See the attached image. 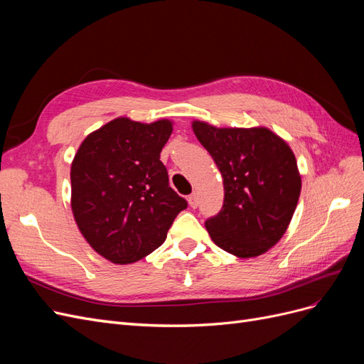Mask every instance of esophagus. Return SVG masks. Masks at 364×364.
<instances>
[{
  "label": "esophagus",
  "instance_id": "obj_1",
  "mask_svg": "<svg viewBox=\"0 0 364 364\" xmlns=\"http://www.w3.org/2000/svg\"><path fill=\"white\" fill-rule=\"evenodd\" d=\"M188 203H190L191 208H197V205H199V199H197V194L196 193L188 196Z\"/></svg>",
  "mask_w": 364,
  "mask_h": 364
}]
</instances>
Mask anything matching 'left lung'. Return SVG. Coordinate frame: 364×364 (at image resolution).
Segmentation results:
<instances>
[{"label": "left lung", "instance_id": "obj_1", "mask_svg": "<svg viewBox=\"0 0 364 364\" xmlns=\"http://www.w3.org/2000/svg\"><path fill=\"white\" fill-rule=\"evenodd\" d=\"M194 135L222 173L223 208L206 220L214 243L237 258H255L287 230L301 194L294 153L264 126L217 127L194 119Z\"/></svg>", "mask_w": 364, "mask_h": 364}]
</instances>
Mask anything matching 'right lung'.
I'll use <instances>...</instances> for the list:
<instances>
[{
	"label": "right lung",
	"mask_w": 364,
	"mask_h": 364,
	"mask_svg": "<svg viewBox=\"0 0 364 364\" xmlns=\"http://www.w3.org/2000/svg\"><path fill=\"white\" fill-rule=\"evenodd\" d=\"M162 118L118 117L91 132L71 164V209L98 255L130 264L158 249L186 200L168 186L159 153L173 132Z\"/></svg>",
	"instance_id": "1"
}]
</instances>
